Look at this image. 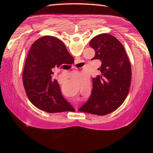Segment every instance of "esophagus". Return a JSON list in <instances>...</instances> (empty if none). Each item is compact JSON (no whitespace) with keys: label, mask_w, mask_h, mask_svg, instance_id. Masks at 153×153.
<instances>
[{"label":"esophagus","mask_w":153,"mask_h":153,"mask_svg":"<svg viewBox=\"0 0 153 153\" xmlns=\"http://www.w3.org/2000/svg\"><path fill=\"white\" fill-rule=\"evenodd\" d=\"M76 110H77V109H76Z\"/></svg>","instance_id":"obj_1"}]
</instances>
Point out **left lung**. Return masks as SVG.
<instances>
[{
    "mask_svg": "<svg viewBox=\"0 0 153 153\" xmlns=\"http://www.w3.org/2000/svg\"><path fill=\"white\" fill-rule=\"evenodd\" d=\"M89 46L95 50L91 60L101 61L98 68L101 75L93 78L90 98L78 110L105 115L117 109L126 98L131 84V64L123 45L112 35H97Z\"/></svg>",
    "mask_w": 153,
    "mask_h": 153,
    "instance_id": "obj_1",
    "label": "left lung"
}]
</instances>
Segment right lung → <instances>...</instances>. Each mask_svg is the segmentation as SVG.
Masks as SVG:
<instances>
[{
    "mask_svg": "<svg viewBox=\"0 0 153 153\" xmlns=\"http://www.w3.org/2000/svg\"><path fill=\"white\" fill-rule=\"evenodd\" d=\"M72 61L65 45L54 36L41 37L32 45L22 77L26 94L36 107L48 113L75 112L63 98L58 82L52 78L53 68Z\"/></svg>",
    "mask_w": 153,
    "mask_h": 153,
    "instance_id": "add662e5",
    "label": "right lung"
}]
</instances>
